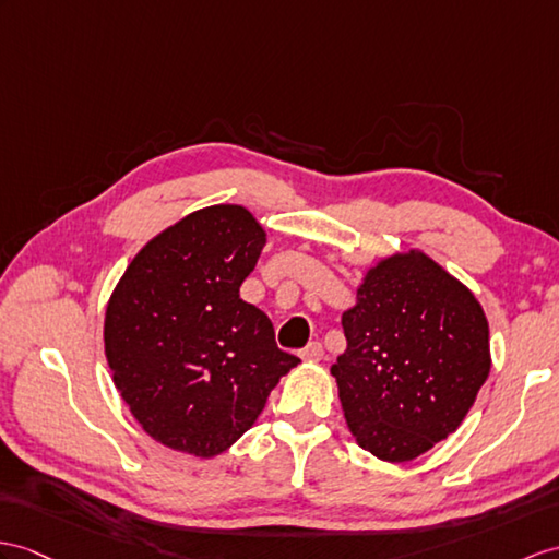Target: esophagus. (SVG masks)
<instances>
[{
    "label": "esophagus",
    "instance_id": "1",
    "mask_svg": "<svg viewBox=\"0 0 559 559\" xmlns=\"http://www.w3.org/2000/svg\"><path fill=\"white\" fill-rule=\"evenodd\" d=\"M304 360H320L324 356V348L320 342H310L306 348H301V353H298Z\"/></svg>",
    "mask_w": 559,
    "mask_h": 559
}]
</instances>
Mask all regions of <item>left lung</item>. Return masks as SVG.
Masks as SVG:
<instances>
[{
	"label": "left lung",
	"instance_id": "obj_1",
	"mask_svg": "<svg viewBox=\"0 0 559 559\" xmlns=\"http://www.w3.org/2000/svg\"><path fill=\"white\" fill-rule=\"evenodd\" d=\"M342 324L338 401L353 437L379 460L407 462L453 433L491 370L479 301L419 251L367 270Z\"/></svg>",
	"mask_w": 559,
	"mask_h": 559
}]
</instances>
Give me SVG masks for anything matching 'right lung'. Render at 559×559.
<instances>
[{"instance_id":"obj_1","label":"right lung","mask_w":559,"mask_h":559,"mask_svg":"<svg viewBox=\"0 0 559 559\" xmlns=\"http://www.w3.org/2000/svg\"><path fill=\"white\" fill-rule=\"evenodd\" d=\"M265 247L241 206L189 213L132 258L106 306L116 389L158 443L197 457L227 451L298 358L261 308L239 298Z\"/></svg>"}]
</instances>
